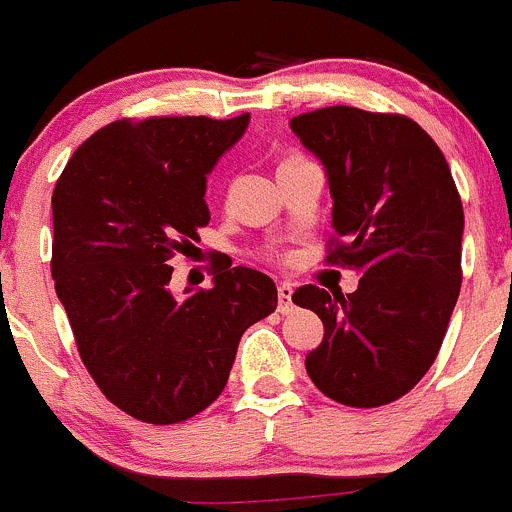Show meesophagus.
I'll use <instances>...</instances> for the list:
<instances>
[{"instance_id":"obj_1","label":"esophagus","mask_w":512,"mask_h":512,"mask_svg":"<svg viewBox=\"0 0 512 512\" xmlns=\"http://www.w3.org/2000/svg\"><path fill=\"white\" fill-rule=\"evenodd\" d=\"M293 285L280 283L278 285V310L280 313H293Z\"/></svg>"}]
</instances>
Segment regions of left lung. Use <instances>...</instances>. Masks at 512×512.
I'll return each mask as SVG.
<instances>
[{
  "label": "left lung",
  "instance_id": "8db88e82",
  "mask_svg": "<svg viewBox=\"0 0 512 512\" xmlns=\"http://www.w3.org/2000/svg\"><path fill=\"white\" fill-rule=\"evenodd\" d=\"M290 128L326 169L331 224L346 240L328 260L361 272L348 295L293 293L326 328L305 371L338 404L381 407L419 384L447 333L462 283L460 194L437 143L407 116L333 105Z\"/></svg>",
  "mask_w": 512,
  "mask_h": 512
}]
</instances>
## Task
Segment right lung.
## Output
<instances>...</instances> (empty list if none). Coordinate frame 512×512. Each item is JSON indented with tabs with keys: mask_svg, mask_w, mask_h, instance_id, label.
Here are the masks:
<instances>
[{
	"mask_svg": "<svg viewBox=\"0 0 512 512\" xmlns=\"http://www.w3.org/2000/svg\"><path fill=\"white\" fill-rule=\"evenodd\" d=\"M250 113L116 121L73 154L52 191V280L85 369L148 424H176L227 386L240 338L278 308L252 267H222L209 290L171 293L169 260L209 224L207 174Z\"/></svg>",
	"mask_w": 512,
	"mask_h": 512,
	"instance_id": "1",
	"label": "right lung"
}]
</instances>
